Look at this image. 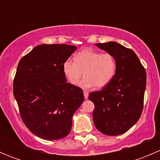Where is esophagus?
<instances>
[{"mask_svg": "<svg viewBox=\"0 0 160 160\" xmlns=\"http://www.w3.org/2000/svg\"><path fill=\"white\" fill-rule=\"evenodd\" d=\"M83 95H84V98H85V99H88V95H89V94H88V91H85V90H84V91H83Z\"/></svg>", "mask_w": 160, "mask_h": 160, "instance_id": "1", "label": "esophagus"}]
</instances>
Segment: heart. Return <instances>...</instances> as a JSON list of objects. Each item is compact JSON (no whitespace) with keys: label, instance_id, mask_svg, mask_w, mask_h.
I'll list each match as a JSON object with an SVG mask.
<instances>
[{"label":"heart","instance_id":"heart-1","mask_svg":"<svg viewBox=\"0 0 160 160\" xmlns=\"http://www.w3.org/2000/svg\"><path fill=\"white\" fill-rule=\"evenodd\" d=\"M116 60L111 53H101L91 49H83L74 56V61L67 59L62 66V70L71 84L80 83L82 88L88 89L96 86L102 88L112 80L116 71Z\"/></svg>","mask_w":160,"mask_h":160}]
</instances>
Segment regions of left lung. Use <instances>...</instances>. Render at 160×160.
Returning <instances> with one entry per match:
<instances>
[{"label":"left lung","instance_id":"obj_1","mask_svg":"<svg viewBox=\"0 0 160 160\" xmlns=\"http://www.w3.org/2000/svg\"><path fill=\"white\" fill-rule=\"evenodd\" d=\"M95 45L112 54L117 67L110 83L101 91L91 92L88 97L94 104L93 123L104 135H122L141 116L146 86V70L133 50L115 42Z\"/></svg>","mask_w":160,"mask_h":160}]
</instances>
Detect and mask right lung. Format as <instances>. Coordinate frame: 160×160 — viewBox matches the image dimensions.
<instances>
[{"instance_id":"1","label":"right lung","mask_w":160,"mask_h":160,"mask_svg":"<svg viewBox=\"0 0 160 160\" xmlns=\"http://www.w3.org/2000/svg\"><path fill=\"white\" fill-rule=\"evenodd\" d=\"M77 47L42 44L21 59L13 92L24 124L45 140L65 138L72 115L84 100L81 88L67 83L62 66Z\"/></svg>"}]
</instances>
